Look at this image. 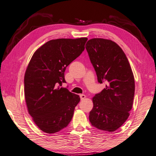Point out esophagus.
<instances>
[{"label": "esophagus", "instance_id": "obj_1", "mask_svg": "<svg viewBox=\"0 0 156 156\" xmlns=\"http://www.w3.org/2000/svg\"><path fill=\"white\" fill-rule=\"evenodd\" d=\"M79 96H80V98H81V100H84L85 98H86V96L85 95V94H80Z\"/></svg>", "mask_w": 156, "mask_h": 156}]
</instances>
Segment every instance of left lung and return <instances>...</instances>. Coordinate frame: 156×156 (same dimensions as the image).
<instances>
[{
    "label": "left lung",
    "instance_id": "left-lung-1",
    "mask_svg": "<svg viewBox=\"0 0 156 156\" xmlns=\"http://www.w3.org/2000/svg\"><path fill=\"white\" fill-rule=\"evenodd\" d=\"M86 48L100 83L106 87L92 99L89 119L93 126L114 132L124 124L133 105L134 77L127 57L117 44L109 39L94 38Z\"/></svg>",
    "mask_w": 156,
    "mask_h": 156
}]
</instances>
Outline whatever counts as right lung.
<instances>
[{"label": "right lung", "mask_w": 156, "mask_h": 156, "mask_svg": "<svg viewBox=\"0 0 156 156\" xmlns=\"http://www.w3.org/2000/svg\"><path fill=\"white\" fill-rule=\"evenodd\" d=\"M86 37L50 40L38 48L24 75V96L28 112L41 130L54 134L69 125L79 95L60 87L66 82L67 66L81 55Z\"/></svg>", "instance_id": "obj_1"}]
</instances>
